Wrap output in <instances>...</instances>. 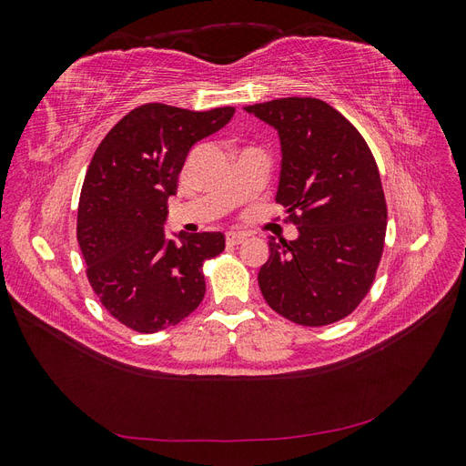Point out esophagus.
<instances>
[{"mask_svg":"<svg viewBox=\"0 0 466 466\" xmlns=\"http://www.w3.org/2000/svg\"><path fill=\"white\" fill-rule=\"evenodd\" d=\"M247 238L245 233H237V231H229L228 235H225V241H228V245L235 247V245H241Z\"/></svg>","mask_w":466,"mask_h":466,"instance_id":"1","label":"esophagus"}]
</instances>
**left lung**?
Listing matches in <instances>:
<instances>
[{
  "mask_svg": "<svg viewBox=\"0 0 466 466\" xmlns=\"http://www.w3.org/2000/svg\"><path fill=\"white\" fill-rule=\"evenodd\" d=\"M278 130L276 202L299 229L295 241L268 237L258 286L274 311L303 327L342 320L370 293L383 257L387 202L373 153L329 103L288 96L245 106Z\"/></svg>",
  "mask_w": 466,
  "mask_h": 466,
  "instance_id": "8db88e82",
  "label": "left lung"
}]
</instances>
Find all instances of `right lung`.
Wrapping results in <instances>:
<instances>
[{
    "mask_svg": "<svg viewBox=\"0 0 466 466\" xmlns=\"http://www.w3.org/2000/svg\"><path fill=\"white\" fill-rule=\"evenodd\" d=\"M233 115V106L194 112L147 103L98 144L81 187L77 243L93 291L124 327L159 332L202 303V266L221 255L225 237L178 233L180 241H168L163 223L190 147Z\"/></svg>",
    "mask_w": 466,
    "mask_h": 466,
    "instance_id": "right-lung-1",
    "label": "right lung"
}]
</instances>
